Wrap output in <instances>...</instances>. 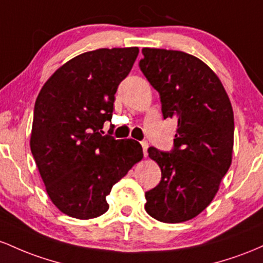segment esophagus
<instances>
[{
    "mask_svg": "<svg viewBox=\"0 0 263 263\" xmlns=\"http://www.w3.org/2000/svg\"><path fill=\"white\" fill-rule=\"evenodd\" d=\"M141 147H143L144 156H146L147 155V147H149V144H147L146 141H141Z\"/></svg>",
    "mask_w": 263,
    "mask_h": 263,
    "instance_id": "1",
    "label": "esophagus"
}]
</instances>
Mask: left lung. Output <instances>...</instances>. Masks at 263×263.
I'll list each match as a JSON object with an SVG mask.
<instances>
[{
    "mask_svg": "<svg viewBox=\"0 0 263 263\" xmlns=\"http://www.w3.org/2000/svg\"><path fill=\"white\" fill-rule=\"evenodd\" d=\"M141 53L139 67L160 94L164 118L178 122L173 152L147 150L161 181L145 193V210L161 222H185L210 205L232 163V105L216 73L195 55L159 48Z\"/></svg>",
    "mask_w": 263,
    "mask_h": 263,
    "instance_id": "1",
    "label": "left lung"
}]
</instances>
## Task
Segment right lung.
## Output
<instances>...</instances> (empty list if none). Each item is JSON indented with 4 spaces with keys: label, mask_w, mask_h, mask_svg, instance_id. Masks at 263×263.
I'll return each instance as SVG.
<instances>
[{
    "label": "right lung",
    "mask_w": 263,
    "mask_h": 263,
    "mask_svg": "<svg viewBox=\"0 0 263 263\" xmlns=\"http://www.w3.org/2000/svg\"><path fill=\"white\" fill-rule=\"evenodd\" d=\"M138 53V47L82 53L58 68L38 94L29 146L49 199L68 216L88 220L107 212L113 185L143 159L137 140H117L102 130Z\"/></svg>",
    "instance_id": "obj_1"
}]
</instances>
